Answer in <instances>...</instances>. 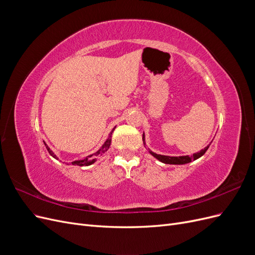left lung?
Listing matches in <instances>:
<instances>
[{
  "mask_svg": "<svg viewBox=\"0 0 255 255\" xmlns=\"http://www.w3.org/2000/svg\"><path fill=\"white\" fill-rule=\"evenodd\" d=\"M142 141H143V144H144V146H145V149L149 151V153L151 154L152 156H154L156 159H158L159 161H161V163L169 164V165H184V164H188V163H190V161L196 160V159L200 158L201 156H203L204 153L207 151V149L210 148V145H211V143H210L208 145H206L204 149H202L201 151H199V152H197V153L191 154L190 156H188V155H183V156H168V155H161V154H157V153H155V152H153V151L149 150V148H146L144 132H143V134H142Z\"/></svg>",
  "mask_w": 255,
  "mask_h": 255,
  "instance_id": "8db88e82",
  "label": "left lung"
}]
</instances>
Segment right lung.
Wrapping results in <instances>:
<instances>
[{
    "instance_id": "right-lung-1",
    "label": "right lung",
    "mask_w": 255,
    "mask_h": 255,
    "mask_svg": "<svg viewBox=\"0 0 255 255\" xmlns=\"http://www.w3.org/2000/svg\"><path fill=\"white\" fill-rule=\"evenodd\" d=\"M115 128H116V127L112 129V132L110 133V135H109V138H107V139L105 140V142L102 144V146L101 148H100L97 152H95V153H92V154H90V155H88V156H86L85 158H83V159H78V160H74V161H72V165H76V166H82V167H85V166H90V165H92L95 163V161H97V159H98V157H100V156H102L103 154L110 149V146H111V143H112V135H113V133H114V130H115ZM43 143H44V145H45V148H47V150L49 151V153H50V155L51 156H53L54 158L55 159H58V157H57V155L55 153H54L50 148H49V145L45 143L44 141H43Z\"/></svg>"
}]
</instances>
